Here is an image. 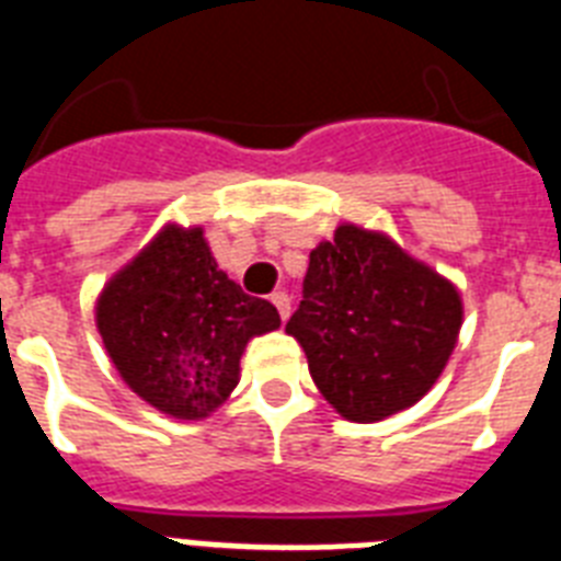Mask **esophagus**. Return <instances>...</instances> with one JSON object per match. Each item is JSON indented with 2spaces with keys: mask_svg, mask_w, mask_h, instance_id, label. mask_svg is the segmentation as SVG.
Listing matches in <instances>:
<instances>
[{
  "mask_svg": "<svg viewBox=\"0 0 561 561\" xmlns=\"http://www.w3.org/2000/svg\"><path fill=\"white\" fill-rule=\"evenodd\" d=\"M271 302L276 305V311H279L282 320H288V317H290V296L285 294V290H276V294H271Z\"/></svg>",
  "mask_w": 561,
  "mask_h": 561,
  "instance_id": "1",
  "label": "esophagus"
}]
</instances>
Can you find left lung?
Here are the masks:
<instances>
[{
    "label": "left lung",
    "instance_id": "left-lung-1",
    "mask_svg": "<svg viewBox=\"0 0 561 561\" xmlns=\"http://www.w3.org/2000/svg\"><path fill=\"white\" fill-rule=\"evenodd\" d=\"M461 294L386 233L340 225L311 250L302 302L285 331L302 345L322 398L345 421L414 407L449 363Z\"/></svg>",
    "mask_w": 561,
    "mask_h": 561
}]
</instances>
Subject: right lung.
I'll return each instance as SVG.
<instances>
[{
    "instance_id": "right-lung-1",
    "label": "right lung",
    "mask_w": 561,
    "mask_h": 561,
    "mask_svg": "<svg viewBox=\"0 0 561 561\" xmlns=\"http://www.w3.org/2000/svg\"><path fill=\"white\" fill-rule=\"evenodd\" d=\"M117 375L178 421H202L239 383L253 336L276 331L279 311L218 271L202 227L167 225L106 282L94 308Z\"/></svg>"
}]
</instances>
